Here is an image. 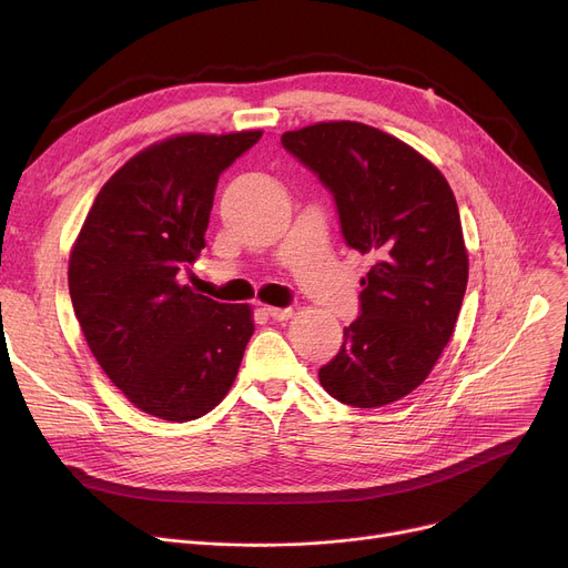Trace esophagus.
Segmentation results:
<instances>
[{"label":"esophagus","instance_id":"1","mask_svg":"<svg viewBox=\"0 0 568 568\" xmlns=\"http://www.w3.org/2000/svg\"><path fill=\"white\" fill-rule=\"evenodd\" d=\"M264 313L272 317V320H276V322H283V320H290L292 317V308H276V306H266L264 308Z\"/></svg>","mask_w":568,"mask_h":568}]
</instances>
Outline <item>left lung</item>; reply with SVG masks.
I'll return each mask as SVG.
<instances>
[{"mask_svg":"<svg viewBox=\"0 0 568 568\" xmlns=\"http://www.w3.org/2000/svg\"><path fill=\"white\" fill-rule=\"evenodd\" d=\"M281 142L332 193L345 244L375 257L359 317L320 384L352 407L400 400L433 371L463 306L467 251L452 186L409 144L359 122L313 124Z\"/></svg>","mask_w":568,"mask_h":568,"instance_id":"8db88e82","label":"left lung"}]
</instances>
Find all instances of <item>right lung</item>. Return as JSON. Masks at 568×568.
Segmentation results:
<instances>
[{
	"instance_id": "1",
	"label": "right lung",
	"mask_w": 568,
	"mask_h": 568,
	"mask_svg": "<svg viewBox=\"0 0 568 568\" xmlns=\"http://www.w3.org/2000/svg\"><path fill=\"white\" fill-rule=\"evenodd\" d=\"M260 138L191 133L144 149L108 179L71 251L69 292L89 349L159 419L214 409L255 332L246 304H219L176 276L204 248L219 176Z\"/></svg>"
}]
</instances>
